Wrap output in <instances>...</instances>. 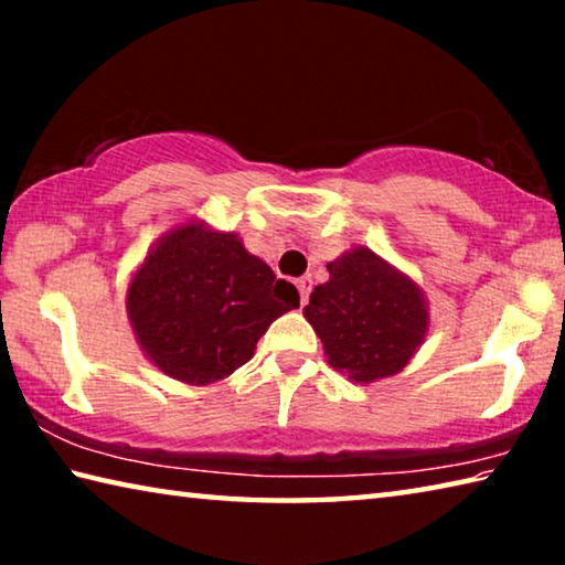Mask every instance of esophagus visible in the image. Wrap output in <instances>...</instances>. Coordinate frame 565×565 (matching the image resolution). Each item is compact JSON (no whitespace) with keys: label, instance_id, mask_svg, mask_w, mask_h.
Listing matches in <instances>:
<instances>
[{"label":"esophagus","instance_id":"esophagus-1","mask_svg":"<svg viewBox=\"0 0 565 565\" xmlns=\"http://www.w3.org/2000/svg\"><path fill=\"white\" fill-rule=\"evenodd\" d=\"M296 289L301 294V303H309V294H311V279L309 276H303V279L296 281Z\"/></svg>","mask_w":565,"mask_h":565}]
</instances>
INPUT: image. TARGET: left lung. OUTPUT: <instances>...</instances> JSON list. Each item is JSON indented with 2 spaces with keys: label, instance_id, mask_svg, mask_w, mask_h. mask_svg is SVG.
<instances>
[{
  "label": "left lung",
  "instance_id": "obj_1",
  "mask_svg": "<svg viewBox=\"0 0 565 565\" xmlns=\"http://www.w3.org/2000/svg\"><path fill=\"white\" fill-rule=\"evenodd\" d=\"M327 269L329 281L313 289L303 317L331 366L359 384L398 374L428 329L418 286L363 246Z\"/></svg>",
  "mask_w": 565,
  "mask_h": 565
}]
</instances>
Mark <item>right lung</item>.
<instances>
[{
  "mask_svg": "<svg viewBox=\"0 0 565 565\" xmlns=\"http://www.w3.org/2000/svg\"><path fill=\"white\" fill-rule=\"evenodd\" d=\"M296 306L294 284L276 279L236 234L204 224L161 238L127 296L147 356L171 379L196 386L244 366L269 323Z\"/></svg>",
  "mask_w": 565,
  "mask_h": 565,
  "instance_id": "1",
  "label": "right lung"
}]
</instances>
